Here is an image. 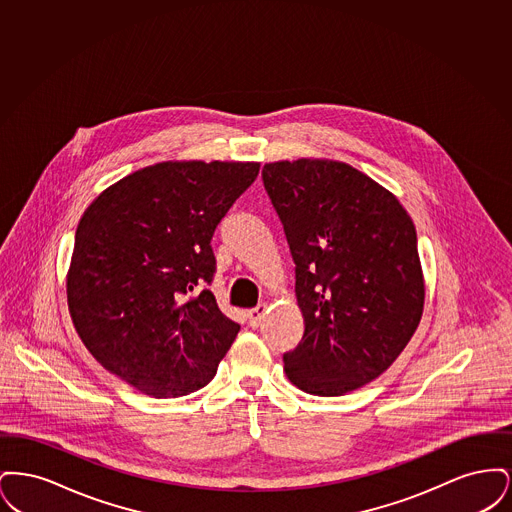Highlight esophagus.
Returning <instances> with one entry per match:
<instances>
[{
	"label": "esophagus",
	"mask_w": 512,
	"mask_h": 512,
	"mask_svg": "<svg viewBox=\"0 0 512 512\" xmlns=\"http://www.w3.org/2000/svg\"><path fill=\"white\" fill-rule=\"evenodd\" d=\"M267 315V305L265 303H261V305H257V307H253V309H249L247 311V318H249V326L251 328H259L261 326V322H263V318Z\"/></svg>",
	"instance_id": "1"
}]
</instances>
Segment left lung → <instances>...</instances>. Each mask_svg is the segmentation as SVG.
Masks as SVG:
<instances>
[{
	"label": "left lung",
	"instance_id": "left-lung-1",
	"mask_svg": "<svg viewBox=\"0 0 512 512\" xmlns=\"http://www.w3.org/2000/svg\"><path fill=\"white\" fill-rule=\"evenodd\" d=\"M263 184L284 224L305 318L284 370L313 395L357 390L399 357L422 317L413 220L388 190L338 161L268 163Z\"/></svg>",
	"mask_w": 512,
	"mask_h": 512
}]
</instances>
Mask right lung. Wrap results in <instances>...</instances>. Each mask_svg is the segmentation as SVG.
I'll list each match as a JSON object with an SVG mask.
<instances>
[{"mask_svg":"<svg viewBox=\"0 0 512 512\" xmlns=\"http://www.w3.org/2000/svg\"><path fill=\"white\" fill-rule=\"evenodd\" d=\"M257 174L259 163H159L86 209L67 297L80 340L111 374L157 399L213 380L240 324L209 290L211 240Z\"/></svg>","mask_w":512,"mask_h":512,"instance_id":"obj_1","label":"right lung"}]
</instances>
